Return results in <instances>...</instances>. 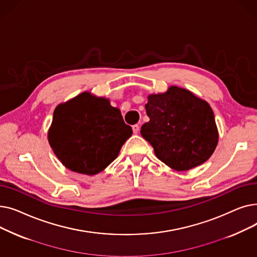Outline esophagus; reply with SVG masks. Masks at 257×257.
Wrapping results in <instances>:
<instances>
[{
    "label": "esophagus",
    "mask_w": 257,
    "mask_h": 257,
    "mask_svg": "<svg viewBox=\"0 0 257 257\" xmlns=\"http://www.w3.org/2000/svg\"><path fill=\"white\" fill-rule=\"evenodd\" d=\"M132 130H133L134 134H138L139 131H140V126L139 125H133L132 126Z\"/></svg>",
    "instance_id": "34e87169"
}]
</instances>
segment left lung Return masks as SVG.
<instances>
[{"mask_svg":"<svg viewBox=\"0 0 257 257\" xmlns=\"http://www.w3.org/2000/svg\"><path fill=\"white\" fill-rule=\"evenodd\" d=\"M145 107L150 120L142 126L141 134L167 166L187 171L212 155L219 134L206 101L190 90L171 86L167 92L150 94Z\"/></svg>","mask_w":257,"mask_h":257,"instance_id":"8db88e82","label":"left lung"}]
</instances>
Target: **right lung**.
<instances>
[{"label": "right lung", "mask_w": 257, "mask_h": 257, "mask_svg": "<svg viewBox=\"0 0 257 257\" xmlns=\"http://www.w3.org/2000/svg\"><path fill=\"white\" fill-rule=\"evenodd\" d=\"M131 134L109 100L84 91L55 108L48 140L65 168L96 175L117 157Z\"/></svg>", "instance_id": "right-lung-1"}]
</instances>
